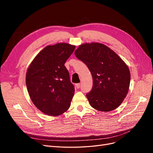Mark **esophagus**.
Returning <instances> with one entry per match:
<instances>
[{"instance_id": "esophagus-1", "label": "esophagus", "mask_w": 153, "mask_h": 153, "mask_svg": "<svg viewBox=\"0 0 153 153\" xmlns=\"http://www.w3.org/2000/svg\"><path fill=\"white\" fill-rule=\"evenodd\" d=\"M80 84H76L75 85V87H76V89H79V88H80Z\"/></svg>"}]
</instances>
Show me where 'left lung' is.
Masks as SVG:
<instances>
[{"label":"left lung","mask_w":153,"mask_h":153,"mask_svg":"<svg viewBox=\"0 0 153 153\" xmlns=\"http://www.w3.org/2000/svg\"><path fill=\"white\" fill-rule=\"evenodd\" d=\"M75 54L86 64L93 80L92 89L86 94L90 105L102 112L117 108L129 91L131 76L127 64L112 49L100 43L82 44Z\"/></svg>","instance_id":"1"}]
</instances>
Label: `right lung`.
Instances as JSON below:
<instances>
[{"label": "right lung", "mask_w": 153, "mask_h": 153, "mask_svg": "<svg viewBox=\"0 0 153 153\" xmlns=\"http://www.w3.org/2000/svg\"><path fill=\"white\" fill-rule=\"evenodd\" d=\"M75 49V45L66 43L47 46L27 69V91L32 103L45 114L58 116L70 106L75 87L64 63Z\"/></svg>", "instance_id": "obj_1"}]
</instances>
